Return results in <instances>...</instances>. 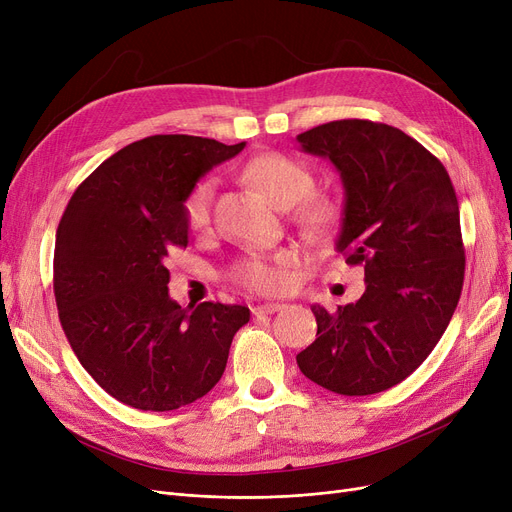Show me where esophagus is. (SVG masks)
Here are the masks:
<instances>
[{"mask_svg": "<svg viewBox=\"0 0 512 512\" xmlns=\"http://www.w3.org/2000/svg\"><path fill=\"white\" fill-rule=\"evenodd\" d=\"M280 309H284L282 303H265V305H257V307L253 309V315H255V317H263V315H272V313H276V311H280Z\"/></svg>", "mask_w": 512, "mask_h": 512, "instance_id": "1", "label": "esophagus"}]
</instances>
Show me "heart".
I'll return each mask as SVG.
<instances>
[{
    "label": "heart",
    "instance_id": "b5f03b06",
    "mask_svg": "<svg viewBox=\"0 0 512 512\" xmlns=\"http://www.w3.org/2000/svg\"><path fill=\"white\" fill-rule=\"evenodd\" d=\"M247 180L278 207H290L303 198L297 207V220L311 236H328L340 222L338 201L324 195H309L313 188V174L282 153H261L245 164ZM213 180L199 182L184 199V220L191 230H205L211 220ZM292 255L282 251L274 259L251 255L234 263L230 278L247 290L261 294H276L288 286L286 265Z\"/></svg>",
    "mask_w": 512,
    "mask_h": 512
}]
</instances>
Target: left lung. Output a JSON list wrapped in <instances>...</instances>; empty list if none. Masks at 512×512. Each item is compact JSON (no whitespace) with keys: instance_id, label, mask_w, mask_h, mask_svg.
<instances>
[{"instance_id":"8db88e82","label":"left lung","mask_w":512,"mask_h":512,"mask_svg":"<svg viewBox=\"0 0 512 512\" xmlns=\"http://www.w3.org/2000/svg\"><path fill=\"white\" fill-rule=\"evenodd\" d=\"M297 141L340 172L344 218L336 251L365 270L357 303L334 313L311 307L317 338L297 363L330 392L378 394L427 359L459 305V201L442 161L394 126L336 120Z\"/></svg>"}]
</instances>
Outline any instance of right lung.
Listing matches in <instances>:
<instances>
[{
    "mask_svg": "<svg viewBox=\"0 0 512 512\" xmlns=\"http://www.w3.org/2000/svg\"><path fill=\"white\" fill-rule=\"evenodd\" d=\"M245 143L155 134L130 143L74 191L56 232L53 292L91 378L139 411L191 405L220 382L242 305L170 299L166 257L188 245L184 199Z\"/></svg>",
    "mask_w": 512,
    "mask_h": 512,
    "instance_id": "1",
    "label": "right lung"
}]
</instances>
